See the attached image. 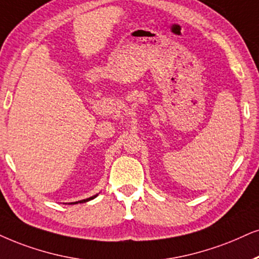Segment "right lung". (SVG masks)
Segmentation results:
<instances>
[{"label": "right lung", "mask_w": 259, "mask_h": 259, "mask_svg": "<svg viewBox=\"0 0 259 259\" xmlns=\"http://www.w3.org/2000/svg\"><path fill=\"white\" fill-rule=\"evenodd\" d=\"M98 195H94V196H92V197H90V198H86V199H81V201H78V202H71V203H69V204H77V203H84V202H88V201H91V199H93V198H96Z\"/></svg>", "instance_id": "add662e5"}]
</instances>
